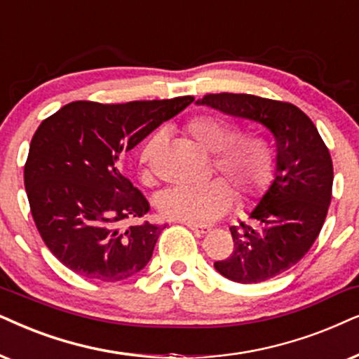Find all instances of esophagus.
<instances>
[{
    "label": "esophagus",
    "instance_id": "1",
    "mask_svg": "<svg viewBox=\"0 0 359 359\" xmlns=\"http://www.w3.org/2000/svg\"><path fill=\"white\" fill-rule=\"evenodd\" d=\"M187 226L190 230H194L195 233L197 235H203V233H207L208 230H210V226L208 225H198V224H187Z\"/></svg>",
    "mask_w": 359,
    "mask_h": 359
}]
</instances>
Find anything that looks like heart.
Wrapping results in <instances>:
<instances>
[{"label": "heart", "instance_id": "heart-1", "mask_svg": "<svg viewBox=\"0 0 359 359\" xmlns=\"http://www.w3.org/2000/svg\"><path fill=\"white\" fill-rule=\"evenodd\" d=\"M185 133L202 149L212 152L217 172L237 190L242 201L265 192L276 169V152L270 139L260 134H242L237 122L220 116H197L185 124ZM167 133L158 129L139 151L140 179L152 182V162L165 144ZM222 179L198 185H179L161 194L157 205L167 219L185 224H208L229 210L233 190Z\"/></svg>", "mask_w": 359, "mask_h": 359}]
</instances>
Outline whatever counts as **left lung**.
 <instances>
[{"label":"left lung","instance_id":"8db88e82","mask_svg":"<svg viewBox=\"0 0 359 359\" xmlns=\"http://www.w3.org/2000/svg\"><path fill=\"white\" fill-rule=\"evenodd\" d=\"M197 104L260 122L273 134L275 179L253 208L252 225L230 226L233 252L213 266L237 283H260L297 265L318 237L333 189V162L302 109L252 94H207Z\"/></svg>","mask_w":359,"mask_h":359}]
</instances>
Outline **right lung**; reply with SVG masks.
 I'll list each match as a JSON object with an SVG mask.
<instances>
[{
	"instance_id": "add662e5",
	"label": "right lung",
	"mask_w": 359,
	"mask_h": 359,
	"mask_svg": "<svg viewBox=\"0 0 359 359\" xmlns=\"http://www.w3.org/2000/svg\"><path fill=\"white\" fill-rule=\"evenodd\" d=\"M192 101H76L41 122L31 139L25 187L36 229L62 265L99 281L126 280L147 265L165 225L122 229L151 207L121 164Z\"/></svg>"
}]
</instances>
